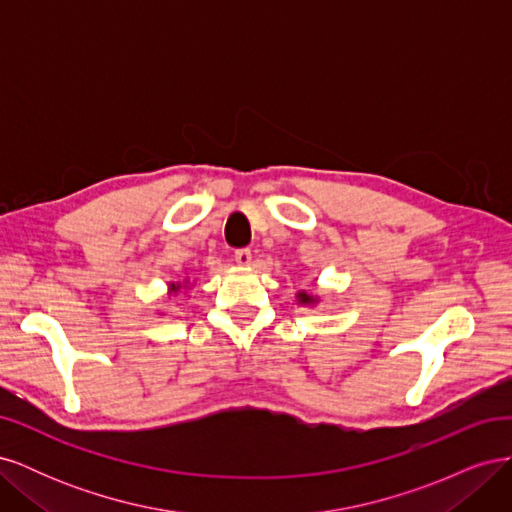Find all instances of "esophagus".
I'll return each instance as SVG.
<instances>
[{
	"mask_svg": "<svg viewBox=\"0 0 512 512\" xmlns=\"http://www.w3.org/2000/svg\"><path fill=\"white\" fill-rule=\"evenodd\" d=\"M235 260H237V265L247 267V265H250V262H252V252L247 250V247H241V250L235 252Z\"/></svg>",
	"mask_w": 512,
	"mask_h": 512,
	"instance_id": "1",
	"label": "esophagus"
}]
</instances>
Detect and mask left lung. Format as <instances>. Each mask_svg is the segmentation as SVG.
I'll return each instance as SVG.
<instances>
[{
    "mask_svg": "<svg viewBox=\"0 0 512 512\" xmlns=\"http://www.w3.org/2000/svg\"><path fill=\"white\" fill-rule=\"evenodd\" d=\"M299 301L301 303H314V299L309 297V294H305V292H299Z\"/></svg>",
    "mask_w": 512,
    "mask_h": 512,
    "instance_id": "8db88e82",
    "label": "left lung"
}]
</instances>
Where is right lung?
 <instances>
[{"label":"right lung","instance_id":"right-lung-1","mask_svg":"<svg viewBox=\"0 0 512 512\" xmlns=\"http://www.w3.org/2000/svg\"><path fill=\"white\" fill-rule=\"evenodd\" d=\"M170 290H173V292H177V290H179V286H175V284H173V288H170Z\"/></svg>","mask_w":512,"mask_h":512}]
</instances>
